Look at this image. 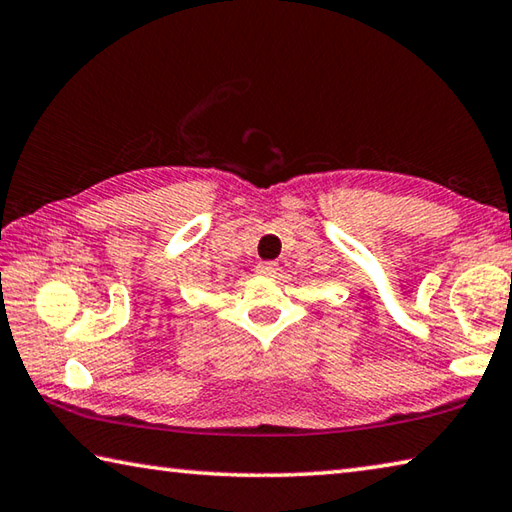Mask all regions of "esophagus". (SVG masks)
<instances>
[{
	"mask_svg": "<svg viewBox=\"0 0 512 512\" xmlns=\"http://www.w3.org/2000/svg\"><path fill=\"white\" fill-rule=\"evenodd\" d=\"M277 271H280V266H277L275 262H262L257 266V273L266 275V277H273Z\"/></svg>",
	"mask_w": 512,
	"mask_h": 512,
	"instance_id": "obj_1",
	"label": "esophagus"
}]
</instances>
